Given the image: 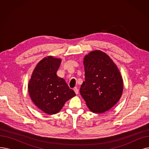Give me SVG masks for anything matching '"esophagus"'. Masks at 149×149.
I'll return each mask as SVG.
<instances>
[{"instance_id": "esophagus-1", "label": "esophagus", "mask_w": 149, "mask_h": 149, "mask_svg": "<svg viewBox=\"0 0 149 149\" xmlns=\"http://www.w3.org/2000/svg\"><path fill=\"white\" fill-rule=\"evenodd\" d=\"M73 90H74V91L75 92V93H76L77 95V94H79V89H77V88L75 87V88L73 89Z\"/></svg>"}]
</instances>
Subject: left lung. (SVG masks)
Listing matches in <instances>:
<instances>
[{
  "label": "left lung",
  "instance_id": "obj_1",
  "mask_svg": "<svg viewBox=\"0 0 149 149\" xmlns=\"http://www.w3.org/2000/svg\"><path fill=\"white\" fill-rule=\"evenodd\" d=\"M85 81L80 94L93 113L110 110L121 97L123 80L120 70L107 54L95 50L83 58Z\"/></svg>",
  "mask_w": 149,
  "mask_h": 149
}]
</instances>
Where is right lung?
I'll use <instances>...</instances> for the list:
<instances>
[{
	"instance_id": "obj_1",
	"label": "right lung",
	"mask_w": 149,
	"mask_h": 149,
	"mask_svg": "<svg viewBox=\"0 0 149 149\" xmlns=\"http://www.w3.org/2000/svg\"><path fill=\"white\" fill-rule=\"evenodd\" d=\"M61 58L49 56L35 67L28 83V92L34 104L45 113L56 114L76 95L65 80L57 76Z\"/></svg>"
}]
</instances>
